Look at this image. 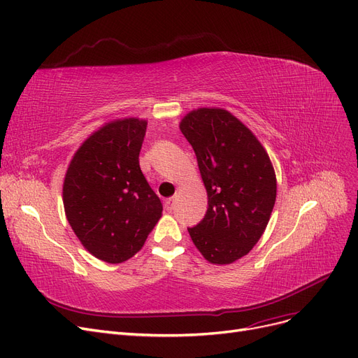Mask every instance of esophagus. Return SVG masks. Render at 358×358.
<instances>
[{
  "label": "esophagus",
  "mask_w": 358,
  "mask_h": 358,
  "mask_svg": "<svg viewBox=\"0 0 358 358\" xmlns=\"http://www.w3.org/2000/svg\"><path fill=\"white\" fill-rule=\"evenodd\" d=\"M175 203H176V199H175V196H171V198L166 199V208L171 211V210H173V207H175Z\"/></svg>",
  "instance_id": "1"
}]
</instances>
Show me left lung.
Returning <instances> with one entry per match:
<instances>
[{"instance_id":"8db88e82","label":"left lung","mask_w":358,"mask_h":358,"mask_svg":"<svg viewBox=\"0 0 358 358\" xmlns=\"http://www.w3.org/2000/svg\"><path fill=\"white\" fill-rule=\"evenodd\" d=\"M208 196L191 239L213 264H231L262 238L276 201V175L260 141L232 113L198 108L180 120Z\"/></svg>"}]
</instances>
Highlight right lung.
<instances>
[{"label": "right lung", "mask_w": 358, "mask_h": 358, "mask_svg": "<svg viewBox=\"0 0 358 358\" xmlns=\"http://www.w3.org/2000/svg\"><path fill=\"white\" fill-rule=\"evenodd\" d=\"M147 120L117 119L99 127L75 152L63 183L66 217L96 259L117 264L145 244L162 217L160 198L139 167Z\"/></svg>", "instance_id": "obj_1"}]
</instances>
